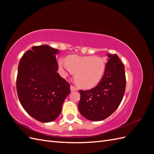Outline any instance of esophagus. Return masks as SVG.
Instances as JSON below:
<instances>
[{
  "instance_id": "1",
  "label": "esophagus",
  "mask_w": 154,
  "mask_h": 154,
  "mask_svg": "<svg viewBox=\"0 0 154 154\" xmlns=\"http://www.w3.org/2000/svg\"><path fill=\"white\" fill-rule=\"evenodd\" d=\"M70 88H71V91L72 92V91H77V90H78V88L76 87L73 86V85H71V87H70Z\"/></svg>"
}]
</instances>
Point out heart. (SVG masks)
<instances>
[{"label":"heart","instance_id":"b5f03b06","mask_svg":"<svg viewBox=\"0 0 154 154\" xmlns=\"http://www.w3.org/2000/svg\"><path fill=\"white\" fill-rule=\"evenodd\" d=\"M59 67L71 73H75L74 81L84 88L96 86L103 78L105 71V60L94 56H69L66 60H58Z\"/></svg>","mask_w":154,"mask_h":154}]
</instances>
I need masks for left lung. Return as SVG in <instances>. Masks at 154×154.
Listing matches in <instances>:
<instances>
[{
  "mask_svg": "<svg viewBox=\"0 0 154 154\" xmlns=\"http://www.w3.org/2000/svg\"><path fill=\"white\" fill-rule=\"evenodd\" d=\"M104 75L97 85L90 90H80L78 110L90 121L107 118L122 102L126 87L125 66L117 54H107Z\"/></svg>",
  "mask_w": 154,
  "mask_h": 154,
  "instance_id": "1",
  "label": "left lung"
}]
</instances>
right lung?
I'll list each match as a JSON object with an SVG mask.
<instances>
[{"instance_id": "add662e5", "label": "right lung", "mask_w": 154, "mask_h": 154, "mask_svg": "<svg viewBox=\"0 0 154 154\" xmlns=\"http://www.w3.org/2000/svg\"><path fill=\"white\" fill-rule=\"evenodd\" d=\"M58 50L47 45L33 46L18 63L17 91L24 110L40 122L57 119L71 92L70 84L57 72Z\"/></svg>"}]
</instances>
